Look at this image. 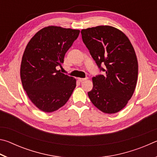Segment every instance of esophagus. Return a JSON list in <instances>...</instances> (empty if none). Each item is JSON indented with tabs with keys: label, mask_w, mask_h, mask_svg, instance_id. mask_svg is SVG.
Here are the masks:
<instances>
[{
	"label": "esophagus",
	"mask_w": 157,
	"mask_h": 157,
	"mask_svg": "<svg viewBox=\"0 0 157 157\" xmlns=\"http://www.w3.org/2000/svg\"><path fill=\"white\" fill-rule=\"evenodd\" d=\"M86 79H88V78H78V80H79V82H83V81L86 80Z\"/></svg>",
	"instance_id": "obj_1"
}]
</instances>
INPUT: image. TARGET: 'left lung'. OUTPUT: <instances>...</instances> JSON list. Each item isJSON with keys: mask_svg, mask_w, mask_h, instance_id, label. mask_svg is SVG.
<instances>
[{"mask_svg": "<svg viewBox=\"0 0 157 157\" xmlns=\"http://www.w3.org/2000/svg\"><path fill=\"white\" fill-rule=\"evenodd\" d=\"M82 40L105 75L92 78L90 100L105 113H116L125 107L136 88L138 60L134 47L121 30L110 25L82 29ZM102 63L105 69L101 67Z\"/></svg>", "mask_w": 157, "mask_h": 157, "instance_id": "obj_1", "label": "left lung"}]
</instances>
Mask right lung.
<instances>
[{
    "instance_id": "add662e5",
    "label": "right lung",
    "mask_w": 157,
    "mask_h": 157,
    "mask_svg": "<svg viewBox=\"0 0 157 157\" xmlns=\"http://www.w3.org/2000/svg\"><path fill=\"white\" fill-rule=\"evenodd\" d=\"M79 30L48 26L28 42L21 63L20 75L29 99L44 112L63 107L76 86V79L61 73L66 52L78 38Z\"/></svg>"
}]
</instances>
